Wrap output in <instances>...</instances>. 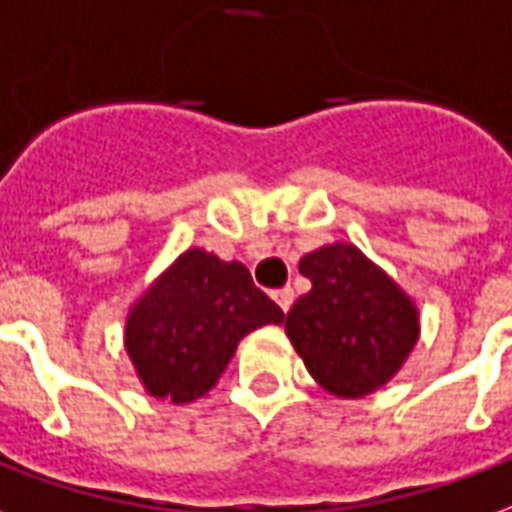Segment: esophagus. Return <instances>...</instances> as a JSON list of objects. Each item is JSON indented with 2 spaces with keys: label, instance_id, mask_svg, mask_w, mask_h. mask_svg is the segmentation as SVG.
<instances>
[{
  "label": "esophagus",
  "instance_id": "1",
  "mask_svg": "<svg viewBox=\"0 0 512 512\" xmlns=\"http://www.w3.org/2000/svg\"><path fill=\"white\" fill-rule=\"evenodd\" d=\"M272 297H275V302L281 305L283 313H289V308H292V302H294V292L289 289V286H283V289H278V292H272Z\"/></svg>",
  "mask_w": 512,
  "mask_h": 512
}]
</instances>
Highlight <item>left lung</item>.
Returning a JSON list of instances; mask_svg holds the SVG:
<instances>
[{
  "label": "left lung",
  "mask_w": 512,
  "mask_h": 512,
  "mask_svg": "<svg viewBox=\"0 0 512 512\" xmlns=\"http://www.w3.org/2000/svg\"><path fill=\"white\" fill-rule=\"evenodd\" d=\"M300 272L311 292L286 313V335L308 374L338 398L390 382L420 338L412 297L349 242L305 253Z\"/></svg>",
  "instance_id": "left-lung-1"
}]
</instances>
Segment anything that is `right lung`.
<instances>
[{
    "mask_svg": "<svg viewBox=\"0 0 512 512\" xmlns=\"http://www.w3.org/2000/svg\"><path fill=\"white\" fill-rule=\"evenodd\" d=\"M281 322L245 264L190 248L130 308L125 352L152 398L190 404L215 387L245 335Z\"/></svg>",
    "mask_w": 512,
    "mask_h": 512,
    "instance_id": "obj_1",
    "label": "right lung"
}]
</instances>
